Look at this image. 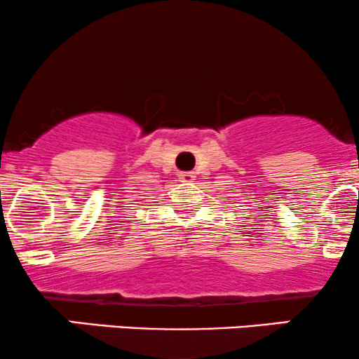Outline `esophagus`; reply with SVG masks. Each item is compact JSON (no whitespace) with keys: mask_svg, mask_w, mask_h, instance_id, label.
Instances as JSON below:
<instances>
[{"mask_svg":"<svg viewBox=\"0 0 359 359\" xmlns=\"http://www.w3.org/2000/svg\"><path fill=\"white\" fill-rule=\"evenodd\" d=\"M194 179H196V173L194 172H180L179 173V180H180V182L189 184V182H194Z\"/></svg>","mask_w":359,"mask_h":359,"instance_id":"esophagus-1","label":"esophagus"}]
</instances>
